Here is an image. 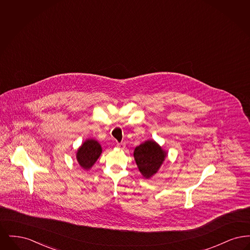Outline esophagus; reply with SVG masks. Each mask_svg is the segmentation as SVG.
<instances>
[{
    "label": "esophagus",
    "mask_w": 250,
    "mask_h": 250,
    "mask_svg": "<svg viewBox=\"0 0 250 250\" xmlns=\"http://www.w3.org/2000/svg\"><path fill=\"white\" fill-rule=\"evenodd\" d=\"M125 143H117V148H119V149H124L125 148Z\"/></svg>",
    "instance_id": "1"
}]
</instances>
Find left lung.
Returning a JSON list of instances; mask_svg holds the SVG:
<instances>
[{"label":"left lung","instance_id":"obj_1","mask_svg":"<svg viewBox=\"0 0 250 250\" xmlns=\"http://www.w3.org/2000/svg\"><path fill=\"white\" fill-rule=\"evenodd\" d=\"M133 155L142 175L150 179L157 173L167 155L154 140H147L135 148Z\"/></svg>","mask_w":250,"mask_h":250}]
</instances>
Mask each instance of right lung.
<instances>
[{"label":"right lung","mask_w":250,"mask_h":250,"mask_svg":"<svg viewBox=\"0 0 250 250\" xmlns=\"http://www.w3.org/2000/svg\"><path fill=\"white\" fill-rule=\"evenodd\" d=\"M102 154V147L95 139H87L78 149L76 158L79 165L89 170Z\"/></svg>","instance_id":"right-lung-1"}]
</instances>
